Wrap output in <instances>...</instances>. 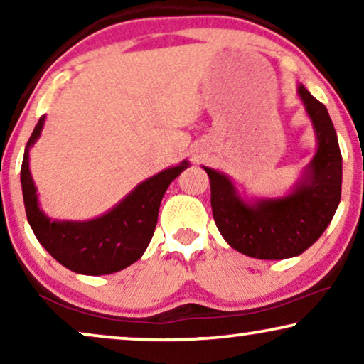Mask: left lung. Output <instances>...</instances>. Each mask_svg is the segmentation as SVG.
Instances as JSON below:
<instances>
[{"instance_id": "obj_1", "label": "left lung", "mask_w": 364, "mask_h": 364, "mask_svg": "<svg viewBox=\"0 0 364 364\" xmlns=\"http://www.w3.org/2000/svg\"><path fill=\"white\" fill-rule=\"evenodd\" d=\"M296 92L313 124L318 147L287 196L247 198L230 177L202 166L210 178L218 232L237 252L260 260L300 255L321 237L340 205L343 159L330 114L303 84H298Z\"/></svg>"}]
</instances>
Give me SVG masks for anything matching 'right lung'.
I'll return each instance as SVG.
<instances>
[{
  "label": "right lung",
  "mask_w": 364,
  "mask_h": 364,
  "mask_svg": "<svg viewBox=\"0 0 364 364\" xmlns=\"http://www.w3.org/2000/svg\"><path fill=\"white\" fill-rule=\"evenodd\" d=\"M46 116L39 117L24 149L21 188L29 225L54 260L81 275H109L144 255L156 230L159 207L167 187L187 161L168 167L134 187L117 205L91 220H54L41 210L38 188L29 171V149L41 136Z\"/></svg>",
  "instance_id": "1"
}]
</instances>
